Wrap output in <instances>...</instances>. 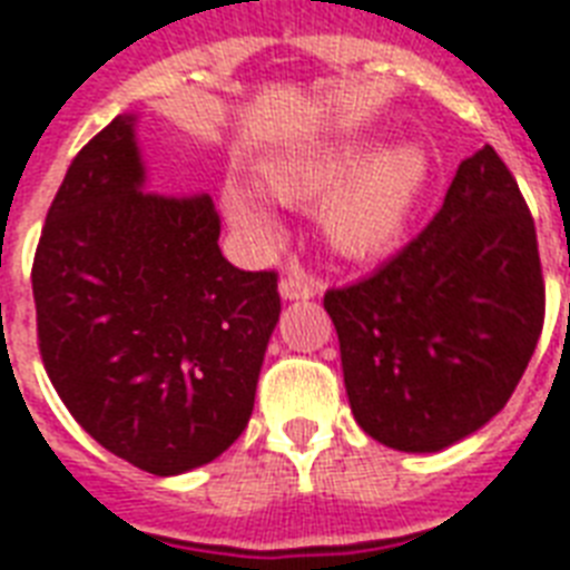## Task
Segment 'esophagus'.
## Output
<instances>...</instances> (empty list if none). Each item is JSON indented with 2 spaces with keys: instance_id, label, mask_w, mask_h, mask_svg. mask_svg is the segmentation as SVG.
I'll return each mask as SVG.
<instances>
[{
  "instance_id": "esophagus-1",
  "label": "esophagus",
  "mask_w": 570,
  "mask_h": 570,
  "mask_svg": "<svg viewBox=\"0 0 570 570\" xmlns=\"http://www.w3.org/2000/svg\"><path fill=\"white\" fill-rule=\"evenodd\" d=\"M281 295H284L286 302H304V298H313V295L320 293V281L313 275H307L304 268H293L289 275L281 277Z\"/></svg>"
}]
</instances>
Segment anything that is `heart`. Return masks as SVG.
I'll return each mask as SVG.
<instances>
[{
	"label": "heart",
	"mask_w": 570,
	"mask_h": 570,
	"mask_svg": "<svg viewBox=\"0 0 570 570\" xmlns=\"http://www.w3.org/2000/svg\"><path fill=\"white\" fill-rule=\"evenodd\" d=\"M364 145H334L293 156L266 174V189L281 204L320 209L331 248L346 257H373L390 248L414 213L429 177V159L416 145H393L373 159ZM227 218L248 239L268 245L277 239V222L245 189L224 195Z\"/></svg>",
	"instance_id": "b5f03b06"
}]
</instances>
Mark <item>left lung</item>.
Segmentation results:
<instances>
[{"instance_id": "1", "label": "left lung", "mask_w": 570, "mask_h": 570, "mask_svg": "<svg viewBox=\"0 0 570 570\" xmlns=\"http://www.w3.org/2000/svg\"><path fill=\"white\" fill-rule=\"evenodd\" d=\"M352 414L402 452H438L503 411L544 325L530 206L491 145L464 159L425 230L325 293Z\"/></svg>"}]
</instances>
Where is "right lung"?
Here are the masks:
<instances>
[{
	"label": "right lung",
	"mask_w": 570,
	"mask_h": 570,
	"mask_svg": "<svg viewBox=\"0 0 570 570\" xmlns=\"http://www.w3.org/2000/svg\"><path fill=\"white\" fill-rule=\"evenodd\" d=\"M218 233L204 191H147L136 115H118L70 163L35 250L52 387L94 441L156 476L245 432L281 316L275 272L230 266Z\"/></svg>",
	"instance_id": "1"
}]
</instances>
